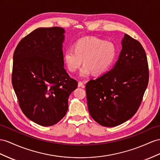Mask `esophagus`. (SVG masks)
Wrapping results in <instances>:
<instances>
[{"label": "esophagus", "mask_w": 160, "mask_h": 160, "mask_svg": "<svg viewBox=\"0 0 160 160\" xmlns=\"http://www.w3.org/2000/svg\"><path fill=\"white\" fill-rule=\"evenodd\" d=\"M78 87H82V88H84V84H83L82 82H78Z\"/></svg>", "instance_id": "34e87169"}]
</instances>
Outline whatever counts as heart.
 Instances as JSON below:
<instances>
[{"mask_svg":"<svg viewBox=\"0 0 160 160\" xmlns=\"http://www.w3.org/2000/svg\"><path fill=\"white\" fill-rule=\"evenodd\" d=\"M117 56V48L111 42L95 37H85L77 40L73 48H68L63 52V60L67 68L76 72L82 63L79 72L81 78H86L92 72L99 76L107 72Z\"/></svg>","mask_w":160,"mask_h":160,"instance_id":"heart-1","label":"heart"}]
</instances>
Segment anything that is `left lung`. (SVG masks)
Returning a JSON list of instances; mask_svg holds the SVG:
<instances>
[{
	"label": "left lung",
	"mask_w": 160,
	"mask_h": 160,
	"mask_svg": "<svg viewBox=\"0 0 160 160\" xmlns=\"http://www.w3.org/2000/svg\"><path fill=\"white\" fill-rule=\"evenodd\" d=\"M148 81L144 48L138 41L125 34L114 66L86 84L90 115L105 127L122 124L137 112Z\"/></svg>",
	"instance_id": "1"
}]
</instances>
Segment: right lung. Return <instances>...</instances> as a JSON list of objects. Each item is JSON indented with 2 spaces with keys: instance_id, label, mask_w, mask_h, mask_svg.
Instances as JSON below:
<instances>
[{
  "instance_id": "1",
  "label": "right lung",
  "mask_w": 160,
  "mask_h": 160,
  "mask_svg": "<svg viewBox=\"0 0 160 160\" xmlns=\"http://www.w3.org/2000/svg\"><path fill=\"white\" fill-rule=\"evenodd\" d=\"M65 30L38 28L24 37L13 54L12 84L23 113L42 126L57 124L68 109L78 82L64 69Z\"/></svg>"
}]
</instances>
